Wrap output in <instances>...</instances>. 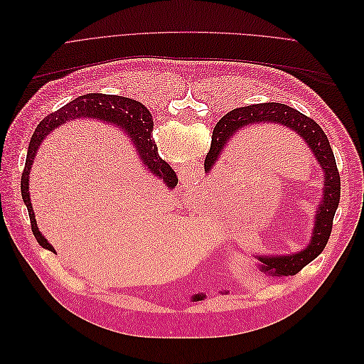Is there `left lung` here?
<instances>
[{
  "instance_id": "left-lung-1",
  "label": "left lung",
  "mask_w": 364,
  "mask_h": 364,
  "mask_svg": "<svg viewBox=\"0 0 364 364\" xmlns=\"http://www.w3.org/2000/svg\"><path fill=\"white\" fill-rule=\"evenodd\" d=\"M274 123L289 127L294 134L299 135L305 144L311 149L316 159L323 170V199L318 205L311 243L304 250L291 253V255L279 257H258L261 261V272L270 277H289L301 272L306 264H310L323 252L328 238L331 235L334 214L340 202V174L331 146L322 127L314 119L308 118L296 109L281 103H259L234 109L218 121L213 132L211 149L205 158V171L213 170L220 153L226 147L228 142L234 138L237 132L250 124Z\"/></svg>"
}]
</instances>
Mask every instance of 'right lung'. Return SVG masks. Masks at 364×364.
Returning a JSON list of instances; mask_svg holds the SVG:
<instances>
[{
	"mask_svg": "<svg viewBox=\"0 0 364 364\" xmlns=\"http://www.w3.org/2000/svg\"><path fill=\"white\" fill-rule=\"evenodd\" d=\"M75 118H97L106 121V123L119 126L132 138V142H134V146L136 147L142 164L146 165L150 173H153V176H156V178L167 185L168 188H174L176 183H178V178H176V173L173 171V168L159 156L158 147L151 138L153 118L144 105L132 100V98L107 94H86L75 98V100L58 109L56 112L47 115L38 124L28 144L26 167L23 171V178H21V196H23V200L28 209L33 235H35L38 243L43 249H48L51 252H54V249L39 232L35 213H33V206L30 202V170L43 138L54 129H58L60 124L67 123L70 119L73 121Z\"/></svg>",
	"mask_w": 364,
	"mask_h": 364,
	"instance_id": "right-lung-1",
	"label": "right lung"
}]
</instances>
